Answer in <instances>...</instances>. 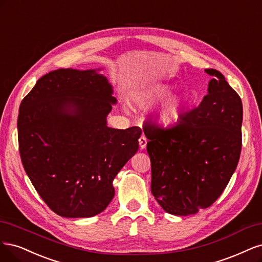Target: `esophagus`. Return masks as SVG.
<instances>
[{"label":"esophagus","mask_w":262,"mask_h":262,"mask_svg":"<svg viewBox=\"0 0 262 262\" xmlns=\"http://www.w3.org/2000/svg\"><path fill=\"white\" fill-rule=\"evenodd\" d=\"M147 142H148L147 138L142 135V136L139 138V146H140V149H146V147H147Z\"/></svg>","instance_id":"obj_1"}]
</instances>
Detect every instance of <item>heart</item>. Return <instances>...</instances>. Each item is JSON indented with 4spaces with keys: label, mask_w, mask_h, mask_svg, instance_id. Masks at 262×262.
Instances as JSON below:
<instances>
[{
    "label": "heart",
    "mask_w": 262,
    "mask_h": 262,
    "mask_svg": "<svg viewBox=\"0 0 262 262\" xmlns=\"http://www.w3.org/2000/svg\"><path fill=\"white\" fill-rule=\"evenodd\" d=\"M173 88L167 85H157L145 89L135 90L130 94L132 100L135 104L141 108H149L160 101H162L171 95ZM186 103V100L181 95H173L167 98L159 106L156 112L158 121L163 125H171L179 120L182 108ZM125 106L128 108V102L125 101Z\"/></svg>",
    "instance_id": "b5f03b06"
}]
</instances>
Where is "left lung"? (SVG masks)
I'll return each mask as SVG.
<instances>
[{"label":"left lung","instance_id":"1","mask_svg":"<svg viewBox=\"0 0 262 262\" xmlns=\"http://www.w3.org/2000/svg\"><path fill=\"white\" fill-rule=\"evenodd\" d=\"M208 95L174 125H143L149 139L151 192L165 212L189 215L221 196L237 166L242 150L243 104L216 70Z\"/></svg>","mask_w":262,"mask_h":262}]
</instances>
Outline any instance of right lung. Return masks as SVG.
<instances>
[{
	"mask_svg": "<svg viewBox=\"0 0 262 262\" xmlns=\"http://www.w3.org/2000/svg\"><path fill=\"white\" fill-rule=\"evenodd\" d=\"M98 70L60 69L24 98L17 128L25 171L48 207L91 217L114 197L113 181L138 151L139 127H108L113 87Z\"/></svg>",
	"mask_w": 262,
	"mask_h": 262,
	"instance_id": "1",
	"label": "right lung"
}]
</instances>
